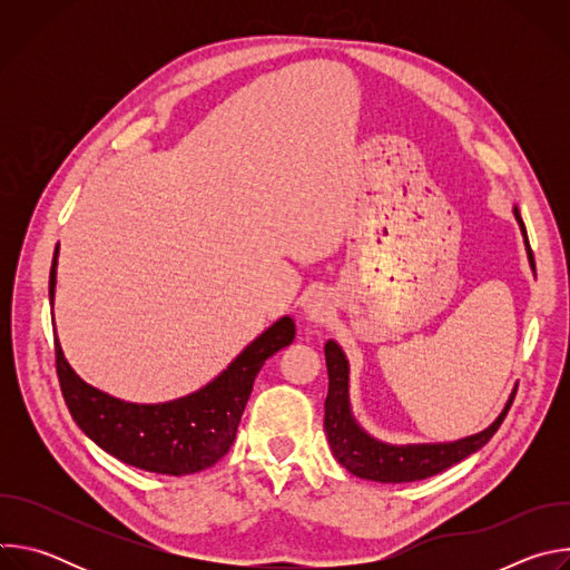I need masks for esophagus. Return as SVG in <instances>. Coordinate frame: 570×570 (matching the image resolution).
Listing matches in <instances>:
<instances>
[{
    "mask_svg": "<svg viewBox=\"0 0 570 570\" xmlns=\"http://www.w3.org/2000/svg\"><path fill=\"white\" fill-rule=\"evenodd\" d=\"M336 304H334V299H332V295L330 293H313L311 297H308V302L304 304V320L306 322H311V324H324V322H330L332 320V315H334V308Z\"/></svg>",
    "mask_w": 570,
    "mask_h": 570,
    "instance_id": "1",
    "label": "esophagus"
}]
</instances>
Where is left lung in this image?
Segmentation results:
<instances>
[{
  "label": "left lung",
  "instance_id": "obj_1",
  "mask_svg": "<svg viewBox=\"0 0 570 570\" xmlns=\"http://www.w3.org/2000/svg\"><path fill=\"white\" fill-rule=\"evenodd\" d=\"M514 218L521 227L523 243L528 250V262L534 273V257L530 250L528 232L517 205H514ZM324 358H327V374H330V392H327V399H324V433H327L332 453L350 473L365 480H376V482L424 480L429 475H435L458 464L466 455L475 453L499 431L517 394V385H514L501 415L475 435L460 438L453 442L390 444L370 435L354 417L352 399H350V361L343 347L336 341H327V345H324Z\"/></svg>",
  "mask_w": 570,
  "mask_h": 570
}]
</instances>
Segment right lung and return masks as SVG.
<instances>
[{"instance_id": "right-lung-1", "label": "right lung", "mask_w": 570, "mask_h": 570, "mask_svg": "<svg viewBox=\"0 0 570 570\" xmlns=\"http://www.w3.org/2000/svg\"><path fill=\"white\" fill-rule=\"evenodd\" d=\"M58 248L49 273V302L56 297ZM295 322L279 317L200 390L174 401L135 403L117 399L80 379L56 338V370L67 409L99 449L112 458L167 475H187L218 462L232 446L255 376L266 358L291 345Z\"/></svg>"}]
</instances>
